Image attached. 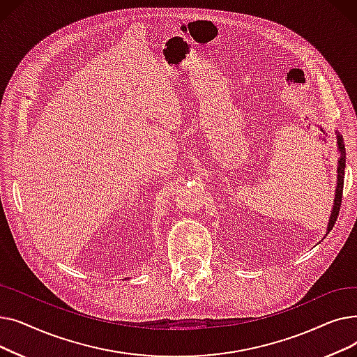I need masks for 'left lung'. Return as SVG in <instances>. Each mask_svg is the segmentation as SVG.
I'll list each match as a JSON object with an SVG mask.
<instances>
[{
  "instance_id": "obj_1",
  "label": "left lung",
  "mask_w": 357,
  "mask_h": 357,
  "mask_svg": "<svg viewBox=\"0 0 357 357\" xmlns=\"http://www.w3.org/2000/svg\"><path fill=\"white\" fill-rule=\"evenodd\" d=\"M337 133V131H335ZM337 149H339L340 159H339V166H337V186H335V195H334V205L331 210V215L328 220V226H327V234L330 230L334 227V222L337 220V215H339L340 207H342V197H343V185H344V167H346V149H344V142L343 137L337 133Z\"/></svg>"
}]
</instances>
